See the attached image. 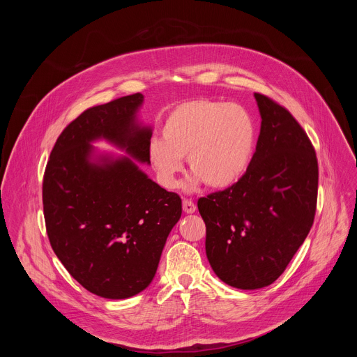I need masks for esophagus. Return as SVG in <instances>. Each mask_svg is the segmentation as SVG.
Masks as SVG:
<instances>
[{"label":"esophagus","instance_id":"obj_1","mask_svg":"<svg viewBox=\"0 0 357 357\" xmlns=\"http://www.w3.org/2000/svg\"><path fill=\"white\" fill-rule=\"evenodd\" d=\"M182 208H183L185 213H195V211H196V205L193 203V200H190V199H183Z\"/></svg>","mask_w":357,"mask_h":357}]
</instances>
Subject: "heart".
<instances>
[{"mask_svg": "<svg viewBox=\"0 0 357 357\" xmlns=\"http://www.w3.org/2000/svg\"><path fill=\"white\" fill-rule=\"evenodd\" d=\"M162 137L151 138L148 158L165 188H175L188 155L190 185L213 189L234 185L248 169L257 142L251 113L237 103L193 98L179 103L167 117Z\"/></svg>", "mask_w": 357, "mask_h": 357, "instance_id": "heart-1", "label": "heart"}]
</instances>
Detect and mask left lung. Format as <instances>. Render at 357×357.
<instances>
[{"instance_id":"8db88e82","label":"left lung","mask_w":357,"mask_h":357,"mask_svg":"<svg viewBox=\"0 0 357 357\" xmlns=\"http://www.w3.org/2000/svg\"><path fill=\"white\" fill-rule=\"evenodd\" d=\"M261 130L251 164L231 186L197 200L206 225V256L230 287L273 284L307 238L317 212L315 148L277 101L254 93Z\"/></svg>"}]
</instances>
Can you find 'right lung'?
Wrapping results in <instances>:
<instances>
[{"label": "right lung", "mask_w": 357, "mask_h": 357, "mask_svg": "<svg viewBox=\"0 0 357 357\" xmlns=\"http://www.w3.org/2000/svg\"><path fill=\"white\" fill-rule=\"evenodd\" d=\"M134 93L84 110L58 137L45 168L42 202L49 243L87 291L130 298L154 278L182 200L127 157L91 162V141L106 138L149 164L151 130L135 123Z\"/></svg>", "instance_id": "obj_1"}]
</instances>
